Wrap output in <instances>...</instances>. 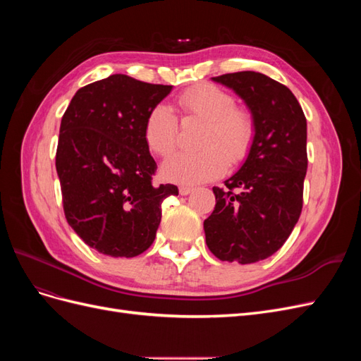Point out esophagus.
Instances as JSON below:
<instances>
[{
	"mask_svg": "<svg viewBox=\"0 0 361 361\" xmlns=\"http://www.w3.org/2000/svg\"><path fill=\"white\" fill-rule=\"evenodd\" d=\"M192 190H194V188H191V187H183V185H182V187H179L180 195H188L190 192H192Z\"/></svg>",
	"mask_w": 361,
	"mask_h": 361,
	"instance_id": "obj_1",
	"label": "esophagus"
}]
</instances>
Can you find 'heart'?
<instances>
[{"label":"heart","mask_w":361,"mask_h":361,"mask_svg":"<svg viewBox=\"0 0 361 361\" xmlns=\"http://www.w3.org/2000/svg\"><path fill=\"white\" fill-rule=\"evenodd\" d=\"M178 106L185 117L204 120L197 152H179L162 164L164 179L194 185L212 180L226 171L227 162H239L248 154L255 137V120L247 108L236 106L231 93L211 84L190 87L179 94ZM178 117L167 104L152 108L145 123L146 145L158 157L176 147Z\"/></svg>","instance_id":"obj_1"}]
</instances>
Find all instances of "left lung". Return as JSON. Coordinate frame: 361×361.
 <instances>
[{
    "mask_svg": "<svg viewBox=\"0 0 361 361\" xmlns=\"http://www.w3.org/2000/svg\"><path fill=\"white\" fill-rule=\"evenodd\" d=\"M212 81L245 102L255 137L241 169L224 180L226 188H212L216 204L203 223L206 244L220 260L255 264L286 243L300 218L307 122L288 87L264 73L244 71Z\"/></svg>",
    "mask_w": 361,
    "mask_h": 361,
    "instance_id": "obj_1",
    "label": "left lung"
}]
</instances>
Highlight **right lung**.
<instances>
[{
  "instance_id": "obj_1",
  "label": "right lung",
  "mask_w": 361,
  "mask_h": 361,
  "mask_svg": "<svg viewBox=\"0 0 361 361\" xmlns=\"http://www.w3.org/2000/svg\"><path fill=\"white\" fill-rule=\"evenodd\" d=\"M173 85L116 73L75 93L63 114L56 155L63 209L82 241L111 257L146 251L161 223V203L176 185H154L157 162L145 123Z\"/></svg>"
}]
</instances>
